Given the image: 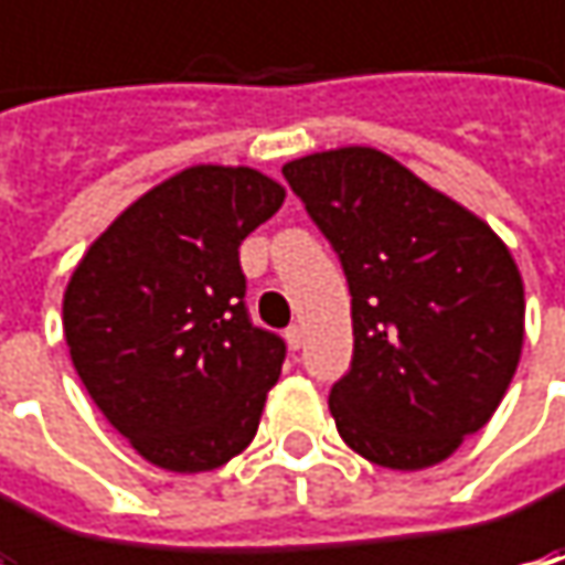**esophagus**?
<instances>
[{"label":"esophagus","instance_id":"esophagus-1","mask_svg":"<svg viewBox=\"0 0 565 565\" xmlns=\"http://www.w3.org/2000/svg\"><path fill=\"white\" fill-rule=\"evenodd\" d=\"M286 342H289V349H301L305 330H301V327H289V330H286Z\"/></svg>","mask_w":565,"mask_h":565}]
</instances>
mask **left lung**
<instances>
[{
	"label": "left lung",
	"mask_w": 565,
	"mask_h": 565,
	"mask_svg": "<svg viewBox=\"0 0 565 565\" xmlns=\"http://www.w3.org/2000/svg\"><path fill=\"white\" fill-rule=\"evenodd\" d=\"M352 292V371L330 390L339 437L422 471L481 430L525 342V286L493 228L374 147L282 166Z\"/></svg>",
	"instance_id": "left-lung-1"
}]
</instances>
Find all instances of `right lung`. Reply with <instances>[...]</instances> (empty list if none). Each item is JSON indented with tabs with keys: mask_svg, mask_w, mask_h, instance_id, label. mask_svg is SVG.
<instances>
[{
	"mask_svg": "<svg viewBox=\"0 0 565 565\" xmlns=\"http://www.w3.org/2000/svg\"><path fill=\"white\" fill-rule=\"evenodd\" d=\"M282 201L250 166H188L77 260L62 298L72 364L150 466L213 471L254 440L286 345L250 327L238 245Z\"/></svg>",
	"mask_w": 565,
	"mask_h": 565,
	"instance_id": "1",
	"label": "right lung"
}]
</instances>
